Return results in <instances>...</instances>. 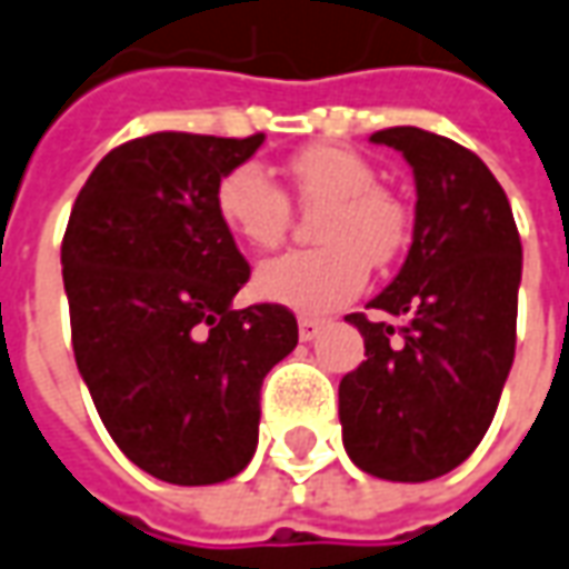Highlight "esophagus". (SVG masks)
<instances>
[{
    "instance_id": "34e87169",
    "label": "esophagus",
    "mask_w": 569,
    "mask_h": 569,
    "mask_svg": "<svg viewBox=\"0 0 569 569\" xmlns=\"http://www.w3.org/2000/svg\"><path fill=\"white\" fill-rule=\"evenodd\" d=\"M297 326H300V341H312V338H316V335L322 331V319L303 316V319H300Z\"/></svg>"
}]
</instances>
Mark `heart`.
I'll return each instance as SVG.
<instances>
[{"instance_id":"heart-1","label":"heart","mask_w":569,"mask_h":569,"mask_svg":"<svg viewBox=\"0 0 569 569\" xmlns=\"http://www.w3.org/2000/svg\"><path fill=\"white\" fill-rule=\"evenodd\" d=\"M288 181L300 203L319 206L312 238L322 247L262 262L253 291L297 312L338 310L366 288L369 262L385 266L403 250L407 212L363 156L341 147L297 152ZM216 216L250 250H272L288 234L291 203L262 166L240 162L216 184Z\"/></svg>"}]
</instances>
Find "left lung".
Returning a JSON list of instances; mask_svg holds the SVG:
<instances>
[{
  "mask_svg": "<svg viewBox=\"0 0 569 569\" xmlns=\"http://www.w3.org/2000/svg\"><path fill=\"white\" fill-rule=\"evenodd\" d=\"M403 152L417 181L413 243L395 281L350 312L366 360L338 388L350 460L391 482L460 467L498 410L517 347L523 247L507 193L467 147L422 128L369 137Z\"/></svg>",
  "mask_w": 569,
  "mask_h": 569,
  "instance_id": "left-lung-1",
  "label": "left lung"
}]
</instances>
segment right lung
Returning a JSON list of instances; mask_svg holds the SVG:
<instances>
[{
	"label": "right lung",
	"mask_w": 569,
	"mask_h": 569,
	"mask_svg": "<svg viewBox=\"0 0 569 569\" xmlns=\"http://www.w3.org/2000/svg\"><path fill=\"white\" fill-rule=\"evenodd\" d=\"M266 137L159 131L102 156L62 240L71 345L124 457L171 486L238 476L257 451L259 388L297 347L278 303L234 310L250 266L216 184Z\"/></svg>",
	"instance_id": "add662e5"
}]
</instances>
